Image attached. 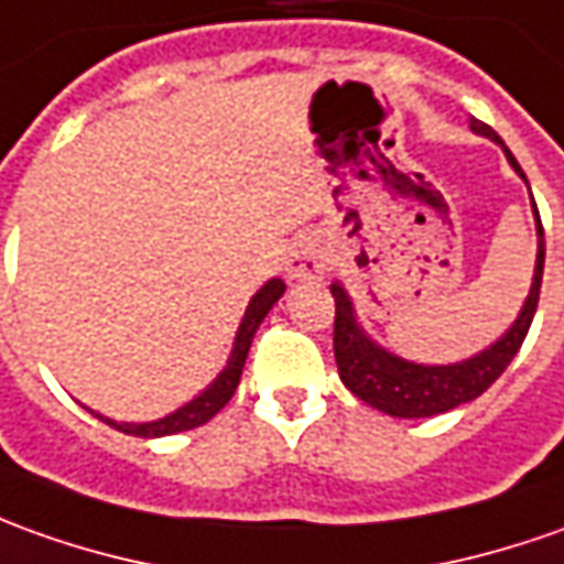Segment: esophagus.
<instances>
[{"label": "esophagus", "mask_w": 564, "mask_h": 564, "mask_svg": "<svg viewBox=\"0 0 564 564\" xmlns=\"http://www.w3.org/2000/svg\"><path fill=\"white\" fill-rule=\"evenodd\" d=\"M324 274V247L314 237H299L286 256V278L290 281H312Z\"/></svg>", "instance_id": "34e87169"}]
</instances>
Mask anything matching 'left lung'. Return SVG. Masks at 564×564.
<instances>
[{"mask_svg": "<svg viewBox=\"0 0 564 564\" xmlns=\"http://www.w3.org/2000/svg\"><path fill=\"white\" fill-rule=\"evenodd\" d=\"M469 129H473L475 135L491 138L494 144H500L503 153H507L509 166L528 185L522 166L516 163V156L509 153L503 138L497 135L491 126H485L481 120H469ZM531 206H534V225H538V262H534V278H531V290L524 296L522 312L509 324V330L500 339H494L491 346L481 348L478 355L466 358V361L416 364L394 355L389 348H382L361 327V321L355 314V302L348 296L346 286L339 281L330 283V293L336 299L333 355H336L339 379L346 382L348 392L358 394L364 404L389 413V416H401V420H416V416H435V413L454 411V408L466 404V401H475L481 392H488V386L507 370L509 361L516 358V351L522 348L528 327H531L534 312H538L546 243H543V225H540L534 197H531Z\"/></svg>", "mask_w": 564, "mask_h": 564, "instance_id": "1", "label": "left lung"}]
</instances>
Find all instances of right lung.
<instances>
[{
	"mask_svg": "<svg viewBox=\"0 0 564 564\" xmlns=\"http://www.w3.org/2000/svg\"><path fill=\"white\" fill-rule=\"evenodd\" d=\"M283 290H286V283H283L281 278H271V281L250 299V305H247V312H243V321H240V327H237V336H234V348L231 355H228V364L221 367V373H218L197 398H191V401L182 404L178 411L166 413V416H160V420H151V423H117V420H110V416H101V413L95 411L91 413H95L98 420H105L107 426L120 429V432L135 435V438H163V435H175V432H187V429H197L203 426V423H209V420L231 401L234 389H237V382H240V373H243L247 355H250L252 336L259 330V324L265 321V314L274 308V302L283 296Z\"/></svg>",
	"mask_w": 564,
	"mask_h": 564,
	"instance_id": "add662e5",
	"label": "right lung"
}]
</instances>
